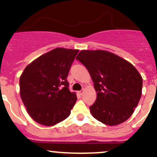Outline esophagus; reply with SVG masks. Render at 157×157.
I'll return each instance as SVG.
<instances>
[{"label": "esophagus", "mask_w": 157, "mask_h": 157, "mask_svg": "<svg viewBox=\"0 0 157 157\" xmlns=\"http://www.w3.org/2000/svg\"><path fill=\"white\" fill-rule=\"evenodd\" d=\"M78 93H79V94H80V95H82V93H83V89H82V90H81V91H79Z\"/></svg>", "instance_id": "34e87169"}]
</instances>
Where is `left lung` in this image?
<instances>
[{"label":"left lung","mask_w":157,"mask_h":157,"mask_svg":"<svg viewBox=\"0 0 157 157\" xmlns=\"http://www.w3.org/2000/svg\"><path fill=\"white\" fill-rule=\"evenodd\" d=\"M76 59L89 71L97 92L95 102L89 107L92 116L109 126L128 119L142 96V77L136 68L101 50L81 51Z\"/></svg>","instance_id":"8db88e82"}]
</instances>
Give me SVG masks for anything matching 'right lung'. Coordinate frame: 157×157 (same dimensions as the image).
<instances>
[{
  "mask_svg": "<svg viewBox=\"0 0 157 157\" xmlns=\"http://www.w3.org/2000/svg\"><path fill=\"white\" fill-rule=\"evenodd\" d=\"M78 50L57 48L42 55L24 70L20 94L30 116L44 126H53L71 114L77 95L68 89V72Z\"/></svg>",
  "mask_w": 157,
  "mask_h": 157,
  "instance_id": "right-lung-1",
  "label": "right lung"
}]
</instances>
